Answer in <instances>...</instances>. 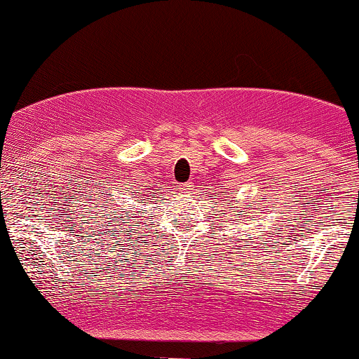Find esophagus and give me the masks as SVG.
Returning <instances> with one entry per match:
<instances>
[{
	"mask_svg": "<svg viewBox=\"0 0 359 359\" xmlns=\"http://www.w3.org/2000/svg\"><path fill=\"white\" fill-rule=\"evenodd\" d=\"M180 191H183V193H189L193 189V183H184V184H180Z\"/></svg>",
	"mask_w": 359,
	"mask_h": 359,
	"instance_id": "obj_1",
	"label": "esophagus"
}]
</instances>
